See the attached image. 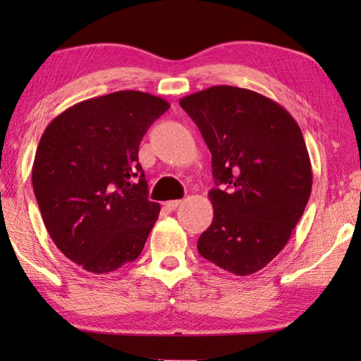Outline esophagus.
Returning <instances> with one entry per match:
<instances>
[{
  "instance_id": "obj_1",
  "label": "esophagus",
  "mask_w": 361,
  "mask_h": 361,
  "mask_svg": "<svg viewBox=\"0 0 361 361\" xmlns=\"http://www.w3.org/2000/svg\"><path fill=\"white\" fill-rule=\"evenodd\" d=\"M178 205H181V200H169V202H166V209L176 210V207Z\"/></svg>"
}]
</instances>
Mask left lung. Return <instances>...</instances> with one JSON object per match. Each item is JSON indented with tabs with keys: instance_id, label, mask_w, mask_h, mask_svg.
Listing matches in <instances>:
<instances>
[{
	"instance_id": "left-lung-1",
	"label": "left lung",
	"mask_w": 361,
	"mask_h": 361,
	"mask_svg": "<svg viewBox=\"0 0 361 361\" xmlns=\"http://www.w3.org/2000/svg\"><path fill=\"white\" fill-rule=\"evenodd\" d=\"M180 105L212 152L213 221L199 253L235 276L258 272L290 240L312 191L302 132L279 103L234 85H213Z\"/></svg>"
}]
</instances>
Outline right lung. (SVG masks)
Segmentation results:
<instances>
[{
	"mask_svg": "<svg viewBox=\"0 0 361 361\" xmlns=\"http://www.w3.org/2000/svg\"><path fill=\"white\" fill-rule=\"evenodd\" d=\"M170 108L161 97L119 90L79 102L46 127L32 183L49 235L94 274L135 261L161 212L148 199L140 142Z\"/></svg>",
	"mask_w": 361,
	"mask_h": 361,
	"instance_id": "right-lung-1",
	"label": "right lung"
}]
</instances>
